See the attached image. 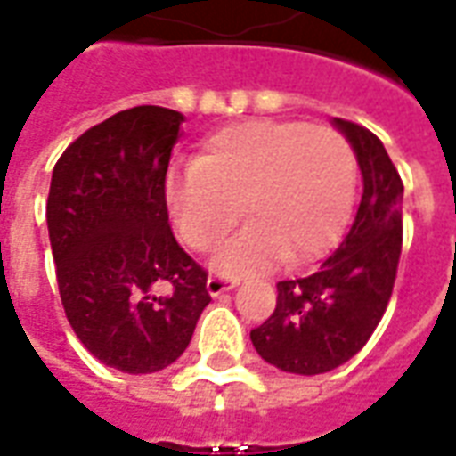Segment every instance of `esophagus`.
Listing matches in <instances>:
<instances>
[{
  "label": "esophagus",
  "instance_id": "obj_1",
  "mask_svg": "<svg viewBox=\"0 0 456 456\" xmlns=\"http://www.w3.org/2000/svg\"><path fill=\"white\" fill-rule=\"evenodd\" d=\"M232 288H237V278H227V275H210L208 278V292L212 297H219L222 292H229Z\"/></svg>",
  "mask_w": 456,
  "mask_h": 456
}]
</instances>
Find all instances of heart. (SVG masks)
Listing matches in <instances>:
<instances>
[{"instance_id": "b5f03b06", "label": "heart", "mask_w": 456, "mask_h": 456, "mask_svg": "<svg viewBox=\"0 0 456 456\" xmlns=\"http://www.w3.org/2000/svg\"><path fill=\"white\" fill-rule=\"evenodd\" d=\"M355 193V157L331 127L248 120L229 125L164 185L178 234L212 251L244 215L251 224L217 256L224 273H256L285 258L322 256L346 224Z\"/></svg>"}]
</instances>
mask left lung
<instances>
[{
	"label": "left lung",
	"instance_id": "obj_1",
	"mask_svg": "<svg viewBox=\"0 0 456 456\" xmlns=\"http://www.w3.org/2000/svg\"><path fill=\"white\" fill-rule=\"evenodd\" d=\"M362 171V198L343 244L306 278L280 280L273 314L251 331L258 355L282 372H331L362 350L391 299L403 244V181L367 127L343 118Z\"/></svg>",
	"mask_w": 456,
	"mask_h": 456
}]
</instances>
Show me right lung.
Segmentation results:
<instances>
[{
	"instance_id": "obj_1",
	"label": "right lung",
	"mask_w": 456,
	"mask_h": 456,
	"mask_svg": "<svg viewBox=\"0 0 456 456\" xmlns=\"http://www.w3.org/2000/svg\"><path fill=\"white\" fill-rule=\"evenodd\" d=\"M183 116L134 106L79 134L57 159L48 232L67 322L84 348L127 374L183 355L210 305L208 271L168 224V159ZM169 285V295L151 289Z\"/></svg>"
}]
</instances>
